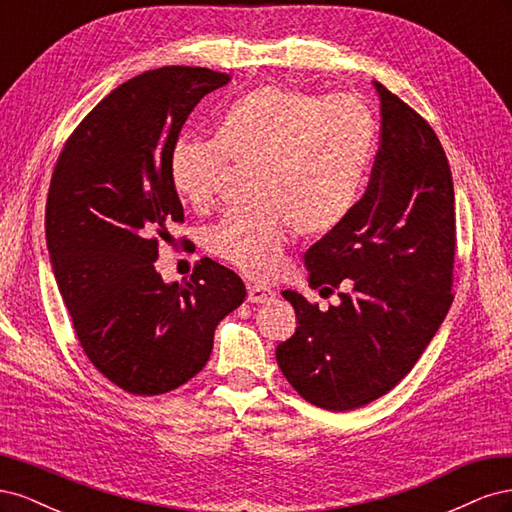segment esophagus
Listing matches in <instances>:
<instances>
[{
  "instance_id": "obj_1",
  "label": "esophagus",
  "mask_w": 512,
  "mask_h": 512,
  "mask_svg": "<svg viewBox=\"0 0 512 512\" xmlns=\"http://www.w3.org/2000/svg\"><path fill=\"white\" fill-rule=\"evenodd\" d=\"M275 299V290L262 284H247V301L250 303H271Z\"/></svg>"
}]
</instances>
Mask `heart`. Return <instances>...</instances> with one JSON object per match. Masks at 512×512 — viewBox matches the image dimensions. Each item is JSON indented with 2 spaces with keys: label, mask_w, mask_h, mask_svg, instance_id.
<instances>
[{
  "label": "heart",
  "mask_w": 512,
  "mask_h": 512,
  "mask_svg": "<svg viewBox=\"0 0 512 512\" xmlns=\"http://www.w3.org/2000/svg\"><path fill=\"white\" fill-rule=\"evenodd\" d=\"M374 149V117L359 100L265 85L226 108L215 141L179 138L170 179L183 200L203 209L213 203L228 158L258 166V205L215 224L209 247L247 275L271 277L284 265L290 226L322 235L346 220Z\"/></svg>",
  "instance_id": "obj_1"
}]
</instances>
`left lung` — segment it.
Segmentation results:
<instances>
[{
	"label": "left lung",
	"mask_w": 512,
	"mask_h": 512,
	"mask_svg": "<svg viewBox=\"0 0 512 512\" xmlns=\"http://www.w3.org/2000/svg\"><path fill=\"white\" fill-rule=\"evenodd\" d=\"M382 134L363 198L305 252L307 284L352 292L322 309L284 290L297 324L275 348L286 380L331 412L389 393L418 361L453 303L455 192L429 123L374 81Z\"/></svg>",
	"instance_id": "left-lung-1"
}]
</instances>
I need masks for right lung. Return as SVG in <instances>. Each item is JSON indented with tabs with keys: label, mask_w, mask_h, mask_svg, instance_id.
Here are the masks:
<instances>
[{
	"label": "right lung",
	"mask_w": 512,
	"mask_h": 512,
	"mask_svg": "<svg viewBox=\"0 0 512 512\" xmlns=\"http://www.w3.org/2000/svg\"><path fill=\"white\" fill-rule=\"evenodd\" d=\"M230 76L168 66L113 89L57 160L46 247L89 361L119 389L160 395L209 361L218 322L245 301L241 277L203 258L190 280L164 282L153 262L183 222L170 151L194 106Z\"/></svg>",
	"instance_id": "1"
}]
</instances>
